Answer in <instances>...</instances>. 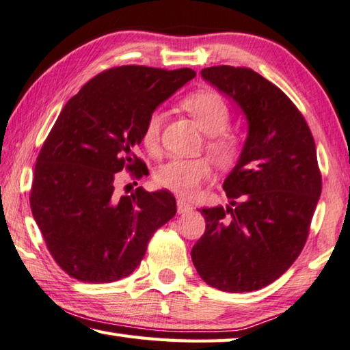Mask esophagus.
<instances>
[{"instance_id":"obj_1","label":"esophagus","mask_w":350,"mask_h":350,"mask_svg":"<svg viewBox=\"0 0 350 350\" xmlns=\"http://www.w3.org/2000/svg\"><path fill=\"white\" fill-rule=\"evenodd\" d=\"M191 209H193V206L188 205L185 200H182V199L177 200V213L179 214H185L188 211H191Z\"/></svg>"}]
</instances>
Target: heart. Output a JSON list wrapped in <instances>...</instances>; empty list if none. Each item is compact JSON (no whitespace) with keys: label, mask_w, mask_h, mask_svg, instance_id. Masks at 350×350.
I'll return each mask as SVG.
<instances>
[{"label":"heart","mask_w":350,"mask_h":350,"mask_svg":"<svg viewBox=\"0 0 350 350\" xmlns=\"http://www.w3.org/2000/svg\"><path fill=\"white\" fill-rule=\"evenodd\" d=\"M182 109L194 119L206 136V151L220 167H230L240 154L241 137L236 131L226 129L230 122V109L220 94L199 90L189 93L182 99ZM163 116L153 111L144 129V144L151 153H157L161 142ZM213 167L209 159H182L177 157L162 165L156 171V183L177 196H193L203 182L209 180Z\"/></svg>","instance_id":"heart-1"}]
</instances>
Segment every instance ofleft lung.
Here are the masks:
<instances>
[{
	"label": "left lung",
	"mask_w": 350,
	"mask_h": 350,
	"mask_svg": "<svg viewBox=\"0 0 350 350\" xmlns=\"http://www.w3.org/2000/svg\"><path fill=\"white\" fill-rule=\"evenodd\" d=\"M200 75L240 107L247 137L224 182L230 205L200 209L206 230L191 258L213 288L257 291L283 275L308 240L321 194L315 142L303 114L262 75L231 66Z\"/></svg>",
	"instance_id": "obj_1"
}]
</instances>
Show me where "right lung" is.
<instances>
[{
	"label": "right lung",
	"instance_id": "obj_1",
	"mask_svg": "<svg viewBox=\"0 0 350 350\" xmlns=\"http://www.w3.org/2000/svg\"><path fill=\"white\" fill-rule=\"evenodd\" d=\"M194 76L191 68L113 67L59 113L36 159L30 208L49 252L70 277L110 283L130 275L153 234L174 217L168 189L122 194L116 173L148 174L133 150L150 114Z\"/></svg>",
	"mask_w": 350,
	"mask_h": 350
}]
</instances>
